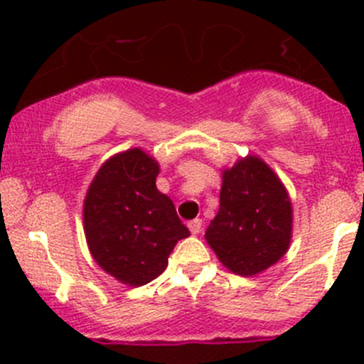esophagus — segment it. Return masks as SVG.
<instances>
[{
	"label": "esophagus",
	"mask_w": 364,
	"mask_h": 364,
	"mask_svg": "<svg viewBox=\"0 0 364 364\" xmlns=\"http://www.w3.org/2000/svg\"><path fill=\"white\" fill-rule=\"evenodd\" d=\"M188 229L192 234H199L203 230V220L196 218V220H190L188 222Z\"/></svg>",
	"instance_id": "34e87169"
}]
</instances>
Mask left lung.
<instances>
[{
  "instance_id": "1",
  "label": "left lung",
  "mask_w": 364,
  "mask_h": 364,
  "mask_svg": "<svg viewBox=\"0 0 364 364\" xmlns=\"http://www.w3.org/2000/svg\"><path fill=\"white\" fill-rule=\"evenodd\" d=\"M220 209L205 241L232 273L253 277L285 255L291 245L292 205L280 178L259 156L225 168Z\"/></svg>"
}]
</instances>
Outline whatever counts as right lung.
I'll use <instances>...</instances> for the list:
<instances>
[{
  "label": "right lung",
  "mask_w": 364,
  "mask_h": 364,
  "mask_svg": "<svg viewBox=\"0 0 364 364\" xmlns=\"http://www.w3.org/2000/svg\"><path fill=\"white\" fill-rule=\"evenodd\" d=\"M155 159L134 148L100 167L84 199V232L98 266L121 284L146 285L190 236L174 204L156 188Z\"/></svg>",
  "instance_id": "right-lung-1"
}]
</instances>
